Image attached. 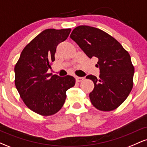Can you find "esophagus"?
Segmentation results:
<instances>
[{
  "label": "esophagus",
  "mask_w": 147,
  "mask_h": 147,
  "mask_svg": "<svg viewBox=\"0 0 147 147\" xmlns=\"http://www.w3.org/2000/svg\"><path fill=\"white\" fill-rule=\"evenodd\" d=\"M75 79H76V82H82V81L84 79V77H76Z\"/></svg>",
  "instance_id": "obj_1"
}]
</instances>
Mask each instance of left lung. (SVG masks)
I'll return each mask as SVG.
<instances>
[{
    "label": "left lung",
    "instance_id": "8db88e82",
    "mask_svg": "<svg viewBox=\"0 0 147 147\" xmlns=\"http://www.w3.org/2000/svg\"><path fill=\"white\" fill-rule=\"evenodd\" d=\"M70 38L89 58L97 57L99 78L86 77L94 83L89 94L96 109L110 111L125 101L133 88L134 67L129 52L109 34L98 28L80 25L72 30Z\"/></svg>",
    "mask_w": 147,
    "mask_h": 147
}]
</instances>
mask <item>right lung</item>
Returning <instances> with one entry per match:
<instances>
[{"instance_id": "1", "label": "right lung", "mask_w": 147, "mask_h": 147, "mask_svg": "<svg viewBox=\"0 0 147 147\" xmlns=\"http://www.w3.org/2000/svg\"><path fill=\"white\" fill-rule=\"evenodd\" d=\"M70 31L43 30L25 47L15 65V85L20 96L30 110L41 115L58 112L65 101L66 91L75 84L72 76L48 73L55 60L57 45L66 40Z\"/></svg>"}]
</instances>
